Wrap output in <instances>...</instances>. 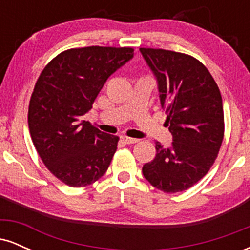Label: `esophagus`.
Instances as JSON below:
<instances>
[{"label":"esophagus","instance_id":"esophagus-1","mask_svg":"<svg viewBox=\"0 0 250 250\" xmlns=\"http://www.w3.org/2000/svg\"><path fill=\"white\" fill-rule=\"evenodd\" d=\"M122 140L125 141V143H127V145H133V143L139 142V140L137 139H133V137H128V136H122Z\"/></svg>","mask_w":250,"mask_h":250}]
</instances>
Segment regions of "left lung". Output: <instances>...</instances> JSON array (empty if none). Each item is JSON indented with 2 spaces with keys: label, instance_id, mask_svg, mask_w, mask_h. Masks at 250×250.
Segmentation results:
<instances>
[{
  "label": "left lung",
  "instance_id": "left-lung-1",
  "mask_svg": "<svg viewBox=\"0 0 250 250\" xmlns=\"http://www.w3.org/2000/svg\"><path fill=\"white\" fill-rule=\"evenodd\" d=\"M157 80L170 147L155 143L156 156L142 168L143 176L165 193L187 190L214 165L225 135L222 97L209 70L183 53L140 48Z\"/></svg>",
  "mask_w": 250,
  "mask_h": 250
}]
</instances>
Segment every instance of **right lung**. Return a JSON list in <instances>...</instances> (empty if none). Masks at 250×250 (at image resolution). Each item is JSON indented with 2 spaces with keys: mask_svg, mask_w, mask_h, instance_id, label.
<instances>
[{
  "mask_svg": "<svg viewBox=\"0 0 250 250\" xmlns=\"http://www.w3.org/2000/svg\"><path fill=\"white\" fill-rule=\"evenodd\" d=\"M133 56L130 47L73 48L54 57L37 79L28 109L31 140L48 170L69 187L101 179L113 160L119 136L82 116L108 77Z\"/></svg>",
  "mask_w": 250,
  "mask_h": 250,
  "instance_id": "add662e5",
  "label": "right lung"
}]
</instances>
